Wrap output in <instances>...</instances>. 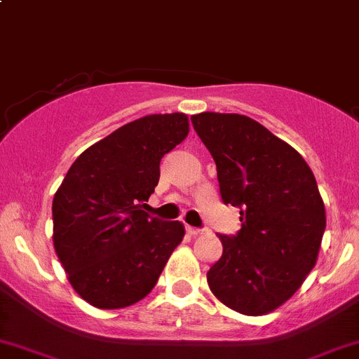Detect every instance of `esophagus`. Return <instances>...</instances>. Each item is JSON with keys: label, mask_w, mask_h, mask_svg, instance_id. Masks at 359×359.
<instances>
[{"label": "esophagus", "mask_w": 359, "mask_h": 359, "mask_svg": "<svg viewBox=\"0 0 359 359\" xmlns=\"http://www.w3.org/2000/svg\"><path fill=\"white\" fill-rule=\"evenodd\" d=\"M186 231L189 233L191 236H198V235H201V233H203L200 228H193V226H186Z\"/></svg>", "instance_id": "34e87169"}]
</instances>
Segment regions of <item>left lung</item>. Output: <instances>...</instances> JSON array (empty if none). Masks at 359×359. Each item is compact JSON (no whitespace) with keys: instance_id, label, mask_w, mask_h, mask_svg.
I'll return each mask as SVG.
<instances>
[{"instance_id":"obj_1","label":"left lung","mask_w":359,"mask_h":359,"mask_svg":"<svg viewBox=\"0 0 359 359\" xmlns=\"http://www.w3.org/2000/svg\"><path fill=\"white\" fill-rule=\"evenodd\" d=\"M217 166L221 198L240 208L242 228L219 235L222 256L207 272L219 302L263 316L290 300L318 261L326 212L305 159L240 114L191 116Z\"/></svg>"}]
</instances>
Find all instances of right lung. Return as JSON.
<instances>
[{
  "mask_svg": "<svg viewBox=\"0 0 359 359\" xmlns=\"http://www.w3.org/2000/svg\"><path fill=\"white\" fill-rule=\"evenodd\" d=\"M189 133L186 114H154L96 142L69 166L52 201L54 249L73 290L96 309L147 297L184 224L144 210L159 163Z\"/></svg>",
  "mask_w": 359,
  "mask_h": 359,
  "instance_id": "add662e5",
  "label": "right lung"
}]
</instances>
